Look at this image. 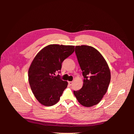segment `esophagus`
<instances>
[{
    "label": "esophagus",
    "mask_w": 134,
    "mask_h": 134,
    "mask_svg": "<svg viewBox=\"0 0 134 134\" xmlns=\"http://www.w3.org/2000/svg\"><path fill=\"white\" fill-rule=\"evenodd\" d=\"M68 83H69V84L70 85V86H71V85H72V82H68Z\"/></svg>",
    "instance_id": "1"
}]
</instances>
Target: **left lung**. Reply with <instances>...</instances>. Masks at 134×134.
I'll use <instances>...</instances> for the list:
<instances>
[{
    "instance_id": "obj_1",
    "label": "left lung",
    "mask_w": 134,
    "mask_h": 134,
    "mask_svg": "<svg viewBox=\"0 0 134 134\" xmlns=\"http://www.w3.org/2000/svg\"><path fill=\"white\" fill-rule=\"evenodd\" d=\"M75 54L84 76L83 85L74 94L80 104L90 107L98 104L107 91L111 72L106 60L95 48L76 46Z\"/></svg>"
}]
</instances>
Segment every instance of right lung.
Instances as JSON below:
<instances>
[{
	"instance_id": "obj_1",
	"label": "right lung",
	"mask_w": 134,
	"mask_h": 134,
	"mask_svg": "<svg viewBox=\"0 0 134 134\" xmlns=\"http://www.w3.org/2000/svg\"><path fill=\"white\" fill-rule=\"evenodd\" d=\"M74 46L51 44L36 55L28 69V82L32 93L41 104L51 106L57 103L68 82L55 76L63 61L74 51Z\"/></svg>"
}]
</instances>
